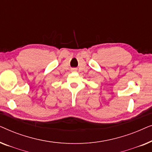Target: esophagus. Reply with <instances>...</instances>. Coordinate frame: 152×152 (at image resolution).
I'll return each instance as SVG.
<instances>
[{
  "instance_id": "obj_1",
  "label": "esophagus",
  "mask_w": 152,
  "mask_h": 152,
  "mask_svg": "<svg viewBox=\"0 0 152 152\" xmlns=\"http://www.w3.org/2000/svg\"><path fill=\"white\" fill-rule=\"evenodd\" d=\"M72 71H75V69H73V70H72Z\"/></svg>"
}]
</instances>
